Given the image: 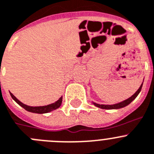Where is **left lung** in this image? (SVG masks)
<instances>
[{
    "label": "left lung",
    "mask_w": 154,
    "mask_h": 154,
    "mask_svg": "<svg viewBox=\"0 0 154 154\" xmlns=\"http://www.w3.org/2000/svg\"><path fill=\"white\" fill-rule=\"evenodd\" d=\"M143 82H142V84L140 85V88H138L137 91L136 92L132 95V96H131L130 98H128V99L125 100V101H123L118 102L117 103V104H114V105H102V104H98V103H95L94 102V101H91V102H92V104L94 105V106L98 107V108H101V109L111 110V109H120V108H125V107L128 106L129 104H131V103L132 101L137 98V96L138 94H139V93L140 92V91H141L142 86H143Z\"/></svg>",
    "instance_id": "obj_1"
}]
</instances>
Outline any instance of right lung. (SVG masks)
Segmentation results:
<instances>
[{
  "label": "right lung",
  "instance_id": "obj_1",
  "mask_svg": "<svg viewBox=\"0 0 154 154\" xmlns=\"http://www.w3.org/2000/svg\"><path fill=\"white\" fill-rule=\"evenodd\" d=\"M10 94H11V96L12 97L13 99L14 100L18 105H20L22 108H24L26 111L32 113H36V114H45V113H49L50 111H53V110L57 109V108H60L62 104V101H63V96H61L57 101H55L54 103L49 104V105H44V106H29V105H25V104L21 102L20 101H19L11 92H10Z\"/></svg>",
  "mask_w": 154,
  "mask_h": 154
}]
</instances>
